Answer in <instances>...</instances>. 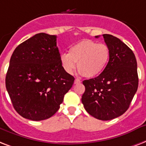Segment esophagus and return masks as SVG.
I'll return each mask as SVG.
<instances>
[{
	"mask_svg": "<svg viewBox=\"0 0 146 146\" xmlns=\"http://www.w3.org/2000/svg\"><path fill=\"white\" fill-rule=\"evenodd\" d=\"M81 80H79V79H78V78H76L75 80H74V84H77L81 83Z\"/></svg>",
	"mask_w": 146,
	"mask_h": 146,
	"instance_id": "esophagus-1",
	"label": "esophagus"
}]
</instances>
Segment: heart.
<instances>
[{"label":"heart","instance_id":"1","mask_svg":"<svg viewBox=\"0 0 146 146\" xmlns=\"http://www.w3.org/2000/svg\"><path fill=\"white\" fill-rule=\"evenodd\" d=\"M110 57L109 47L91 39L81 40L69 48L68 54L60 56L61 65L65 72L71 74L77 67L81 74L91 78L98 76L107 67Z\"/></svg>","mask_w":146,"mask_h":146}]
</instances>
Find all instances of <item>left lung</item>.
Listing matches in <instances>:
<instances>
[{
  "label": "left lung",
  "instance_id": "obj_1",
  "mask_svg": "<svg viewBox=\"0 0 146 146\" xmlns=\"http://www.w3.org/2000/svg\"><path fill=\"white\" fill-rule=\"evenodd\" d=\"M103 37L110 51L109 62L100 75L83 81L81 101L94 118L110 120L128 110L137 91V62L133 51L120 39L110 34Z\"/></svg>",
  "mask_w": 146,
  "mask_h": 146
}]
</instances>
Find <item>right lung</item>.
I'll return each mask as SVG.
<instances>
[{"instance_id":"right-lung-1","label":"right lung","mask_w":146,"mask_h":146,"mask_svg":"<svg viewBox=\"0 0 146 146\" xmlns=\"http://www.w3.org/2000/svg\"><path fill=\"white\" fill-rule=\"evenodd\" d=\"M74 81L61 65L56 36L40 33L13 51L5 83L16 111L40 121L58 110Z\"/></svg>"}]
</instances>
